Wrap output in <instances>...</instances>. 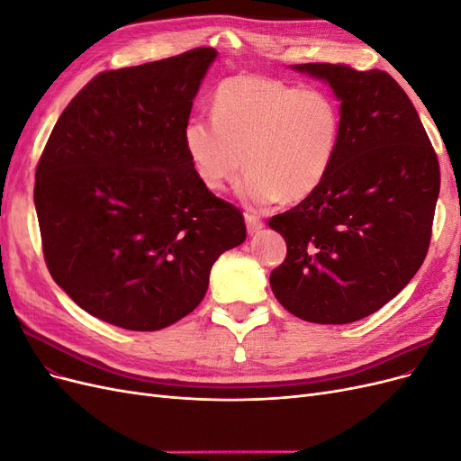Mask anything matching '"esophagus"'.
<instances>
[{
    "mask_svg": "<svg viewBox=\"0 0 461 461\" xmlns=\"http://www.w3.org/2000/svg\"><path fill=\"white\" fill-rule=\"evenodd\" d=\"M246 227H248L249 234H256V232H259L265 227V222L259 217H256V215H248L246 213Z\"/></svg>",
    "mask_w": 461,
    "mask_h": 461,
    "instance_id": "34e87169",
    "label": "esophagus"
}]
</instances>
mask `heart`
<instances>
[{"label": "heart", "instance_id": "1", "mask_svg": "<svg viewBox=\"0 0 461 461\" xmlns=\"http://www.w3.org/2000/svg\"><path fill=\"white\" fill-rule=\"evenodd\" d=\"M340 134V105L327 90L240 73L219 82L213 117L192 115L183 140L207 190L232 183L244 161L240 198L267 207L312 196L337 158Z\"/></svg>", "mask_w": 461, "mask_h": 461}]
</instances>
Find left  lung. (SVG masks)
Returning a JSON list of instances; mask_svg holds the SVG:
<instances>
[{"label":"left lung","mask_w":461,"mask_h":461,"mask_svg":"<svg viewBox=\"0 0 461 461\" xmlns=\"http://www.w3.org/2000/svg\"><path fill=\"white\" fill-rule=\"evenodd\" d=\"M340 100L342 134L321 186L269 219L286 258L269 283L285 310L344 325L393 300L420 271L440 190L437 153L408 94L384 71L305 63Z\"/></svg>","instance_id":"obj_1"}]
</instances>
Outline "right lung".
<instances>
[{
	"label": "right lung",
	"instance_id": "add662e5",
	"mask_svg": "<svg viewBox=\"0 0 461 461\" xmlns=\"http://www.w3.org/2000/svg\"><path fill=\"white\" fill-rule=\"evenodd\" d=\"M213 48L105 71L65 107L36 167L48 269L90 315L159 330L203 300L246 240L239 207L196 176L183 140Z\"/></svg>",
	"mask_w": 461,
	"mask_h": 461
}]
</instances>
